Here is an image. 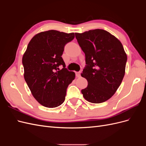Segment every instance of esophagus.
<instances>
[{
	"label": "esophagus",
	"mask_w": 146,
	"mask_h": 146,
	"mask_svg": "<svg viewBox=\"0 0 146 146\" xmlns=\"http://www.w3.org/2000/svg\"><path fill=\"white\" fill-rule=\"evenodd\" d=\"M76 76H77V77H80V76H81V71L77 72L76 73Z\"/></svg>",
	"instance_id": "34e87169"
}]
</instances>
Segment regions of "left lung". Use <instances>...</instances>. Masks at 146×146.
I'll list each match as a JSON object with an SVG mask.
<instances>
[{"label": "left lung", "mask_w": 146, "mask_h": 146, "mask_svg": "<svg viewBox=\"0 0 146 146\" xmlns=\"http://www.w3.org/2000/svg\"><path fill=\"white\" fill-rule=\"evenodd\" d=\"M79 46L85 54L86 66L81 74L88 81L82 90L87 101L104 102L114 94L125 75L127 54L121 41L102 29L76 33Z\"/></svg>", "instance_id": "left-lung-1"}]
</instances>
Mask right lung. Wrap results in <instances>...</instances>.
Returning <instances> with one entry per match:
<instances>
[{
	"label": "right lung",
	"mask_w": 146,
	"mask_h": 146,
	"mask_svg": "<svg viewBox=\"0 0 146 146\" xmlns=\"http://www.w3.org/2000/svg\"><path fill=\"white\" fill-rule=\"evenodd\" d=\"M74 37V33L54 30L39 33L31 39L23 55L24 79L35 99L44 107L62 104L67 88L76 77L65 68L61 57L65 45ZM60 65L63 66L62 70Z\"/></svg>",
	"instance_id": "obj_1"
}]
</instances>
